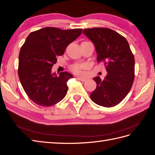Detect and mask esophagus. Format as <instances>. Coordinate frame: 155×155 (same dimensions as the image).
Returning <instances> with one entry per match:
<instances>
[{"instance_id": "1", "label": "esophagus", "mask_w": 155, "mask_h": 155, "mask_svg": "<svg viewBox=\"0 0 155 155\" xmlns=\"http://www.w3.org/2000/svg\"><path fill=\"white\" fill-rule=\"evenodd\" d=\"M76 78L78 79V80H80V81H83V82H84V81H85L87 80L86 78H84V77H81V76H77Z\"/></svg>"}]
</instances>
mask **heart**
<instances>
[{"instance_id":"b5f03b06","label":"heart","mask_w":155,"mask_h":155,"mask_svg":"<svg viewBox=\"0 0 155 155\" xmlns=\"http://www.w3.org/2000/svg\"><path fill=\"white\" fill-rule=\"evenodd\" d=\"M84 67L82 64H74L71 67V70L74 72L76 74H80L81 72V69Z\"/></svg>"}]
</instances>
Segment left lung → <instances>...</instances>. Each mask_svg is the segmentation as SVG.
<instances>
[{
	"mask_svg": "<svg viewBox=\"0 0 155 155\" xmlns=\"http://www.w3.org/2000/svg\"><path fill=\"white\" fill-rule=\"evenodd\" d=\"M84 35L95 45L98 62H103L107 75L93 78L97 87L91 100L104 107L118 104L130 92L135 77V59L125 37L106 28L85 29Z\"/></svg>",
	"mask_w": 155,
	"mask_h": 155,
	"instance_id": "left-lung-1",
	"label": "left lung"
}]
</instances>
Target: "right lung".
Returning a JSON list of instances; mask_svg holds the SVG:
<instances>
[{"mask_svg": "<svg viewBox=\"0 0 155 155\" xmlns=\"http://www.w3.org/2000/svg\"><path fill=\"white\" fill-rule=\"evenodd\" d=\"M82 29L62 30L47 27L28 36L19 54L18 75L28 97L41 107H51L62 101L68 91L67 81L73 78L64 71L51 73L56 56L64 53Z\"/></svg>", "mask_w": 155, "mask_h": 155, "instance_id": "obj_1", "label": "right lung"}]
</instances>
